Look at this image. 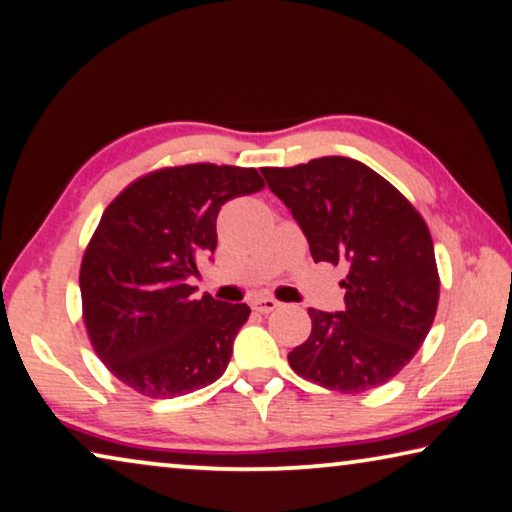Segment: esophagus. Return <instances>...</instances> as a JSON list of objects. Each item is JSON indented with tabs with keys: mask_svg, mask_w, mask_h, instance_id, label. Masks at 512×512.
Here are the masks:
<instances>
[{
	"mask_svg": "<svg viewBox=\"0 0 512 512\" xmlns=\"http://www.w3.org/2000/svg\"><path fill=\"white\" fill-rule=\"evenodd\" d=\"M251 309L258 313H272L279 309V302L274 300V297H254V300H251Z\"/></svg>",
	"mask_w": 512,
	"mask_h": 512,
	"instance_id": "34e87169",
	"label": "esophagus"
}]
</instances>
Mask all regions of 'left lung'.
Here are the masks:
<instances>
[{"instance_id": "1", "label": "left lung", "mask_w": 512, "mask_h": 512, "mask_svg": "<svg viewBox=\"0 0 512 512\" xmlns=\"http://www.w3.org/2000/svg\"><path fill=\"white\" fill-rule=\"evenodd\" d=\"M267 187L290 208L313 261L343 265L345 309H309L311 336L288 355L304 380L361 393L410 364L439 302L435 247L410 201L350 157L265 167Z\"/></svg>"}]
</instances>
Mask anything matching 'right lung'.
Returning a JSON list of instances; mask_svg holds the SVG:
<instances>
[{"label": "right lung", "mask_w": 512, "mask_h": 512, "mask_svg": "<svg viewBox=\"0 0 512 512\" xmlns=\"http://www.w3.org/2000/svg\"><path fill=\"white\" fill-rule=\"evenodd\" d=\"M256 169L185 164L137 178L109 203L80 267L82 316L109 373L148 398H176L224 375L247 304L203 295L190 277L215 254L217 215L263 190Z\"/></svg>", "instance_id": "1"}]
</instances>
